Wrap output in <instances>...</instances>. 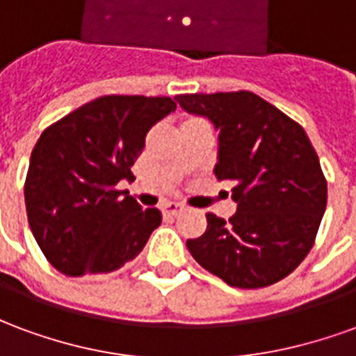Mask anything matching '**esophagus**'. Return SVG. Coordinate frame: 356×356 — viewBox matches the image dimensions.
<instances>
[{
  "label": "esophagus",
  "mask_w": 356,
  "mask_h": 356,
  "mask_svg": "<svg viewBox=\"0 0 356 356\" xmlns=\"http://www.w3.org/2000/svg\"><path fill=\"white\" fill-rule=\"evenodd\" d=\"M183 209H185V206L179 204V202H165V204H162L163 216H179Z\"/></svg>",
  "instance_id": "esophagus-1"
}]
</instances>
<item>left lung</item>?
<instances>
[{
  "label": "left lung",
  "mask_w": 356,
  "mask_h": 356,
  "mask_svg": "<svg viewBox=\"0 0 356 356\" xmlns=\"http://www.w3.org/2000/svg\"><path fill=\"white\" fill-rule=\"evenodd\" d=\"M179 106L219 131L213 173L232 181L236 213H208L186 248L234 288H265L303 261L326 209L328 186L305 129L252 91L177 95Z\"/></svg>",
  "instance_id": "obj_1"
}]
</instances>
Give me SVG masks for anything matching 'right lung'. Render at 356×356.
I'll use <instances>...</instances> for the list:
<instances>
[{
	"mask_svg": "<svg viewBox=\"0 0 356 356\" xmlns=\"http://www.w3.org/2000/svg\"><path fill=\"white\" fill-rule=\"evenodd\" d=\"M170 97L106 95L49 125L35 143L26 183L28 223L53 267L68 276L112 273L135 259L162 213L140 208L120 181L148 129L175 112Z\"/></svg>",
	"mask_w": 356,
	"mask_h": 356,
	"instance_id": "right-lung-1",
	"label": "right lung"
}]
</instances>
